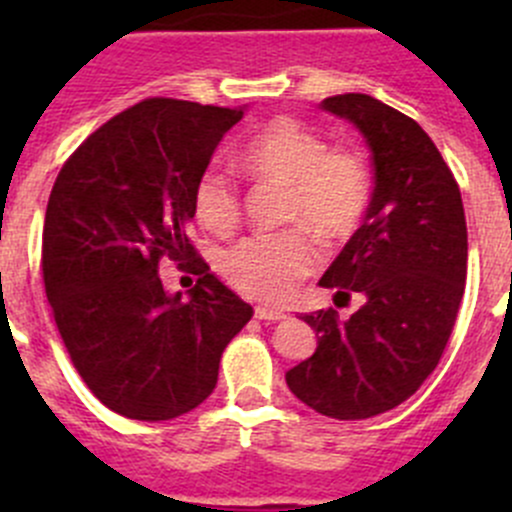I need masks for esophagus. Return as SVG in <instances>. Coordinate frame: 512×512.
I'll return each mask as SVG.
<instances>
[{
	"instance_id": "1",
	"label": "esophagus",
	"mask_w": 512,
	"mask_h": 512,
	"mask_svg": "<svg viewBox=\"0 0 512 512\" xmlns=\"http://www.w3.org/2000/svg\"><path fill=\"white\" fill-rule=\"evenodd\" d=\"M255 317L260 319V322H282V319H287V314L285 312H277V309L257 307L255 309Z\"/></svg>"
}]
</instances>
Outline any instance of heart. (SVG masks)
<instances>
[{
  "mask_svg": "<svg viewBox=\"0 0 512 512\" xmlns=\"http://www.w3.org/2000/svg\"><path fill=\"white\" fill-rule=\"evenodd\" d=\"M240 163L255 180L287 185L282 220L302 227L242 237L220 255V272L245 297L282 302L319 262L308 229L329 245L359 230L371 200L369 163L352 148H329L327 138L297 118H277L257 131L240 148ZM193 208L215 235L235 230L242 218L235 173L220 163L205 165L193 185Z\"/></svg>",
  "mask_w": 512,
  "mask_h": 512,
  "instance_id": "b5f03b06",
  "label": "heart"
}]
</instances>
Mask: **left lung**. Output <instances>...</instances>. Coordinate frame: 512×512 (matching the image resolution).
<instances>
[{
    "mask_svg": "<svg viewBox=\"0 0 512 512\" xmlns=\"http://www.w3.org/2000/svg\"><path fill=\"white\" fill-rule=\"evenodd\" d=\"M322 106L349 118L374 156L364 225L319 280L364 304L349 319L332 307L304 314L317 352L287 371V386L317 414L361 421L414 396L446 352L466 289V213L451 168L414 118L366 94Z\"/></svg>",
    "mask_w": 512,
    "mask_h": 512,
    "instance_id": "8db88e82",
    "label": "left lung"
}]
</instances>
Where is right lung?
<instances>
[{"label":"right lung","instance_id":"1","mask_svg":"<svg viewBox=\"0 0 512 512\" xmlns=\"http://www.w3.org/2000/svg\"><path fill=\"white\" fill-rule=\"evenodd\" d=\"M240 118L143 98L96 128L51 188L41 240L51 314L86 386L126 418L170 421L203 404L225 347L255 314L188 235L195 180ZM163 261L199 275L188 303L164 294Z\"/></svg>","mask_w":512,"mask_h":512}]
</instances>
